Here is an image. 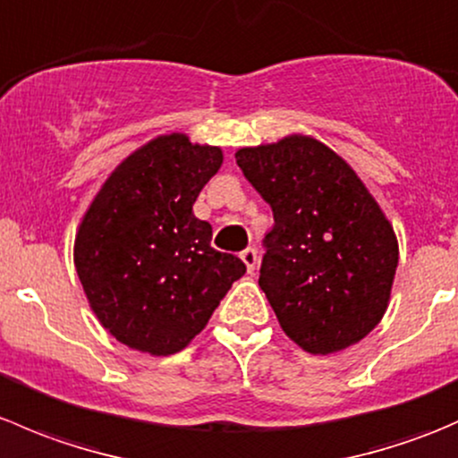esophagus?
Listing matches in <instances>:
<instances>
[{
	"label": "esophagus",
	"mask_w": 458,
	"mask_h": 458,
	"mask_svg": "<svg viewBox=\"0 0 458 458\" xmlns=\"http://www.w3.org/2000/svg\"><path fill=\"white\" fill-rule=\"evenodd\" d=\"M242 261L246 263V267H248V272H255V267H257V250L255 248H246V250L242 252Z\"/></svg>",
	"instance_id": "34e87169"
}]
</instances>
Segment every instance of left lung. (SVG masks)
<instances>
[{"mask_svg":"<svg viewBox=\"0 0 458 458\" xmlns=\"http://www.w3.org/2000/svg\"><path fill=\"white\" fill-rule=\"evenodd\" d=\"M234 157L275 216L259 285L279 326L310 354L359 344L386 315L399 263L378 203L332 148L308 135Z\"/></svg>","mask_w":458,"mask_h":458,"instance_id":"obj_1","label":"left lung"}]
</instances>
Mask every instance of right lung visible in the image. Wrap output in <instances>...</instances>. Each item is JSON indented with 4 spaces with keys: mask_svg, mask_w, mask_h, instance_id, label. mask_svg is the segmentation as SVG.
<instances>
[{
    "mask_svg": "<svg viewBox=\"0 0 458 458\" xmlns=\"http://www.w3.org/2000/svg\"><path fill=\"white\" fill-rule=\"evenodd\" d=\"M221 164V148L159 135L110 173L86 210L77 275L101 326L128 348L183 350L246 272L242 259L210 246V224L192 212Z\"/></svg>",
    "mask_w": 458,
    "mask_h": 458,
    "instance_id": "right-lung-1",
    "label": "right lung"
}]
</instances>
